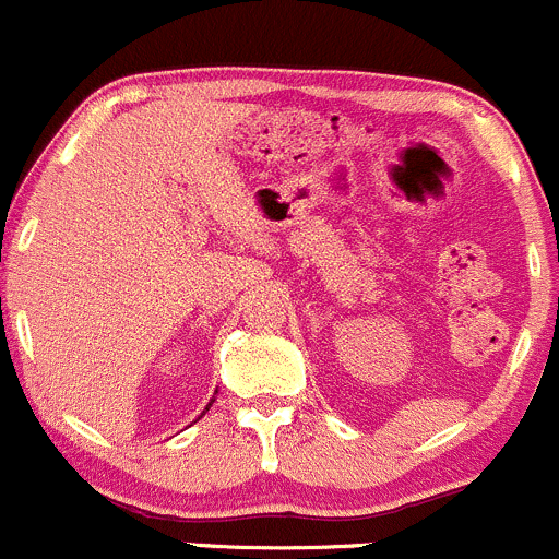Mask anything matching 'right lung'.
Instances as JSON below:
<instances>
[{"label":"right lung","mask_w":559,"mask_h":559,"mask_svg":"<svg viewBox=\"0 0 559 559\" xmlns=\"http://www.w3.org/2000/svg\"><path fill=\"white\" fill-rule=\"evenodd\" d=\"M215 393H217V390H215ZM212 404H215V399H212V401H210V404H206V412H210V406H212Z\"/></svg>","instance_id":"add662e5"}]
</instances>
